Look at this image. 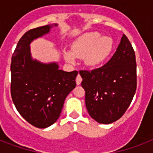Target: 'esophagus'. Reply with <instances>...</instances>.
<instances>
[{
  "instance_id": "1",
  "label": "esophagus",
  "mask_w": 153,
  "mask_h": 153,
  "mask_svg": "<svg viewBox=\"0 0 153 153\" xmlns=\"http://www.w3.org/2000/svg\"><path fill=\"white\" fill-rule=\"evenodd\" d=\"M82 80V79L81 75L79 74L76 77V84H77V85H79V84L81 83Z\"/></svg>"
}]
</instances>
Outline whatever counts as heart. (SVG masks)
I'll use <instances>...</instances> for the list:
<instances>
[{"instance_id": "obj_1", "label": "heart", "mask_w": 153, "mask_h": 153, "mask_svg": "<svg viewBox=\"0 0 153 153\" xmlns=\"http://www.w3.org/2000/svg\"><path fill=\"white\" fill-rule=\"evenodd\" d=\"M114 48V41L98 32L84 35L72 49V55L77 57L86 55V62L89 66H97L109 57ZM71 53L66 52L65 59L74 63V59Z\"/></svg>"}]
</instances>
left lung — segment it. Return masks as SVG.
<instances>
[{
    "label": "left lung",
    "instance_id": "obj_1",
    "mask_svg": "<svg viewBox=\"0 0 153 153\" xmlns=\"http://www.w3.org/2000/svg\"><path fill=\"white\" fill-rule=\"evenodd\" d=\"M79 74L90 116L101 124L121 118L137 89L135 52L126 35L109 62L99 68L80 71Z\"/></svg>",
    "mask_w": 153,
    "mask_h": 153
}]
</instances>
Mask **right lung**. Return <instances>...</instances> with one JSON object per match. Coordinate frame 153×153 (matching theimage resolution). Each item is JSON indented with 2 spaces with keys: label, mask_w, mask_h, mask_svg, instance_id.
<instances>
[{
  "label": "right lung",
  "mask_w": 153,
  "mask_h": 153,
  "mask_svg": "<svg viewBox=\"0 0 153 153\" xmlns=\"http://www.w3.org/2000/svg\"><path fill=\"white\" fill-rule=\"evenodd\" d=\"M45 25L25 32L18 42L11 62V96L19 114L35 127L44 128L59 117L64 101L76 86L78 71L59 69L57 62L32 59L30 44L50 32Z\"/></svg>",
  "instance_id": "1"
}]
</instances>
